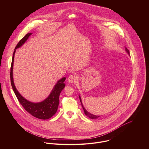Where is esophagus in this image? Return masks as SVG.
I'll return each instance as SVG.
<instances>
[{"instance_id":"esophagus-1","label":"esophagus","mask_w":149,"mask_h":149,"mask_svg":"<svg viewBox=\"0 0 149 149\" xmlns=\"http://www.w3.org/2000/svg\"><path fill=\"white\" fill-rule=\"evenodd\" d=\"M68 81L69 83H71V84H73V83H74L77 81V77L75 76H73V75H71L70 76L68 79Z\"/></svg>"}]
</instances>
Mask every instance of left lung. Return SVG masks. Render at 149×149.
Returning <instances> with one entry per match:
<instances>
[{
    "mask_svg": "<svg viewBox=\"0 0 149 149\" xmlns=\"http://www.w3.org/2000/svg\"><path fill=\"white\" fill-rule=\"evenodd\" d=\"M125 50H126V52L128 54V55L130 56V52H129V50H128L127 47H125ZM79 99H80V102H81V106H82V107H83V109H84V113H85L86 116H87L88 118H89L90 119H97V118H100V117L101 116H100V115H93V114H92V113H91L90 112H88V111L85 109V108L84 107V106H83L80 96V95H79Z\"/></svg>",
    "mask_w": 149,
    "mask_h": 149,
    "instance_id": "8db88e82",
    "label": "left lung"
}]
</instances>
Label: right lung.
<instances>
[{
	"instance_id": "add662e5",
	"label": "right lung",
	"mask_w": 149,
	"mask_h": 149,
	"mask_svg": "<svg viewBox=\"0 0 149 149\" xmlns=\"http://www.w3.org/2000/svg\"><path fill=\"white\" fill-rule=\"evenodd\" d=\"M33 33H29L27 34L21 40L17 45L14 52L13 53L12 63L11 66L10 70V79L11 86L13 89V91L22 106L30 114L33 116L40 119H48L52 117L57 112L58 107L59 105V96L60 93L65 88V84L64 81L66 79L65 77H63L60 79L54 86L53 87L52 91H51L49 95L42 102L38 103H34L30 102L23 97L21 93L18 92L17 89L15 87L14 82L13 79V65H14V55L16 52V49L21 47L26 42L29 37Z\"/></svg>"
}]
</instances>
